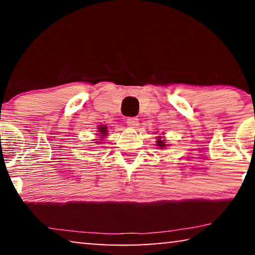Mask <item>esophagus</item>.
<instances>
[{
	"mask_svg": "<svg viewBox=\"0 0 255 255\" xmlns=\"http://www.w3.org/2000/svg\"><path fill=\"white\" fill-rule=\"evenodd\" d=\"M127 125L131 128H136L138 126V119L137 118H128Z\"/></svg>",
	"mask_w": 255,
	"mask_h": 255,
	"instance_id": "34e87169",
	"label": "esophagus"
}]
</instances>
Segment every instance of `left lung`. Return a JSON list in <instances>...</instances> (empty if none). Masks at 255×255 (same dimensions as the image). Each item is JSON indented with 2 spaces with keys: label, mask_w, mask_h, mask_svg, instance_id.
<instances>
[{
  "label": "left lung",
  "mask_w": 255,
  "mask_h": 255,
  "mask_svg": "<svg viewBox=\"0 0 255 255\" xmlns=\"http://www.w3.org/2000/svg\"><path fill=\"white\" fill-rule=\"evenodd\" d=\"M156 145L158 146L159 149H165V148H166V146H168V144L166 143V139H165L164 136H157Z\"/></svg>",
  "instance_id": "8db88e82"
}]
</instances>
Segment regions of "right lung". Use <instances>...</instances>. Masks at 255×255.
I'll use <instances>...</instances> for the list:
<instances>
[{
    "label": "right lung",
    "mask_w": 255,
    "mask_h": 255,
    "mask_svg": "<svg viewBox=\"0 0 255 255\" xmlns=\"http://www.w3.org/2000/svg\"><path fill=\"white\" fill-rule=\"evenodd\" d=\"M98 132H97V137L95 138V143H97V144H100L103 141H105L104 138L107 137V135H109V127L106 126V125H100V126H98Z\"/></svg>",
    "instance_id": "add662e5"
}]
</instances>
